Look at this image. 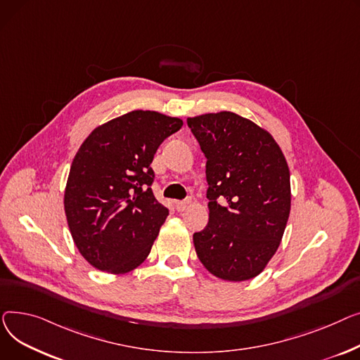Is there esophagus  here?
I'll return each mask as SVG.
<instances>
[{
	"label": "esophagus",
	"mask_w": 360,
	"mask_h": 360,
	"mask_svg": "<svg viewBox=\"0 0 360 360\" xmlns=\"http://www.w3.org/2000/svg\"><path fill=\"white\" fill-rule=\"evenodd\" d=\"M190 203H192V199H190V198H187V199H184V200H177V202H176V209L179 210V212H183L184 209L188 207Z\"/></svg>",
	"instance_id": "esophagus-1"
}]
</instances>
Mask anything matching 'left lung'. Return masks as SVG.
Wrapping results in <instances>:
<instances>
[{
    "label": "left lung",
    "mask_w": 360,
    "mask_h": 360,
    "mask_svg": "<svg viewBox=\"0 0 360 360\" xmlns=\"http://www.w3.org/2000/svg\"><path fill=\"white\" fill-rule=\"evenodd\" d=\"M206 157L207 225L193 234L196 255L214 276L256 278L276 252L290 212V174L279 145L232 112L188 117Z\"/></svg>",
    "instance_id": "obj_1"
}]
</instances>
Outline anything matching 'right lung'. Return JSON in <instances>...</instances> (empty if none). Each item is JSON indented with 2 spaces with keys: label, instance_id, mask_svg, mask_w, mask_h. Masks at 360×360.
<instances>
[{
  "label": "right lung",
  "instance_id": "1",
  "mask_svg": "<svg viewBox=\"0 0 360 360\" xmlns=\"http://www.w3.org/2000/svg\"><path fill=\"white\" fill-rule=\"evenodd\" d=\"M179 117L134 110L96 128L72 161L63 206L74 243L91 266L128 273L150 255L168 209L154 193L151 162Z\"/></svg>",
  "mask_w": 360,
  "mask_h": 360
}]
</instances>
